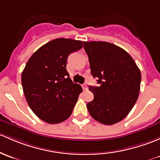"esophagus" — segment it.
Listing matches in <instances>:
<instances>
[{"label":"esophagus","instance_id":"esophagus-1","mask_svg":"<svg viewBox=\"0 0 160 160\" xmlns=\"http://www.w3.org/2000/svg\"><path fill=\"white\" fill-rule=\"evenodd\" d=\"M82 87H83V90H87V84H86V83H83V84L82 85Z\"/></svg>","mask_w":160,"mask_h":160}]
</instances>
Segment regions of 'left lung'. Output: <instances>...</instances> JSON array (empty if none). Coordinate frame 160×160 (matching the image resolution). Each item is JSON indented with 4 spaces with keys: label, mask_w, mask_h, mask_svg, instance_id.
I'll list each match as a JSON object with an SVG mask.
<instances>
[{
    "label": "left lung",
    "mask_w": 160,
    "mask_h": 160,
    "mask_svg": "<svg viewBox=\"0 0 160 160\" xmlns=\"http://www.w3.org/2000/svg\"><path fill=\"white\" fill-rule=\"evenodd\" d=\"M91 74L99 87H89L94 98L87 107L95 120L112 125L123 120L137 102L141 73L132 57L115 44L83 42Z\"/></svg>",
    "instance_id": "left-lung-1"
}]
</instances>
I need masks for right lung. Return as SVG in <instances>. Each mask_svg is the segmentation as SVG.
I'll return each instance as SVG.
<instances>
[{
  "instance_id": "obj_1",
  "label": "right lung",
  "mask_w": 160,
  "mask_h": 160,
  "mask_svg": "<svg viewBox=\"0 0 160 160\" xmlns=\"http://www.w3.org/2000/svg\"><path fill=\"white\" fill-rule=\"evenodd\" d=\"M82 48L80 40L58 38L43 45L28 60L21 83L28 105L40 120L55 124L71 115L83 90L69 77L67 60Z\"/></svg>"
}]
</instances>
